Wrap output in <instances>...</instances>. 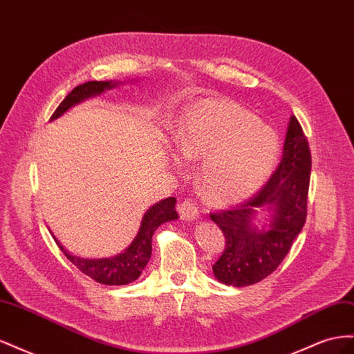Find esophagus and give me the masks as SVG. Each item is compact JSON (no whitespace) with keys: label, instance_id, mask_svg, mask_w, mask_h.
I'll list each match as a JSON object with an SVG mask.
<instances>
[{"label":"esophagus","instance_id":"esophagus-1","mask_svg":"<svg viewBox=\"0 0 354 354\" xmlns=\"http://www.w3.org/2000/svg\"><path fill=\"white\" fill-rule=\"evenodd\" d=\"M178 214L183 220H195L199 214L198 205L192 199H185L178 203Z\"/></svg>","mask_w":354,"mask_h":354}]
</instances>
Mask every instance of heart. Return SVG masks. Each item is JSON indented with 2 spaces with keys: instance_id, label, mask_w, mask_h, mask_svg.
<instances>
[{
  "instance_id": "1",
  "label": "heart",
  "mask_w": 354,
  "mask_h": 354,
  "mask_svg": "<svg viewBox=\"0 0 354 354\" xmlns=\"http://www.w3.org/2000/svg\"><path fill=\"white\" fill-rule=\"evenodd\" d=\"M176 146L187 159H202L199 180L217 203L248 198L269 178L281 152L279 136L260 118L224 100H203L186 111Z\"/></svg>"
}]
</instances>
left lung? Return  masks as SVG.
<instances>
[{
    "label": "left lung",
    "mask_w": 354,
    "mask_h": 354,
    "mask_svg": "<svg viewBox=\"0 0 354 354\" xmlns=\"http://www.w3.org/2000/svg\"><path fill=\"white\" fill-rule=\"evenodd\" d=\"M312 153L297 118L289 120L281 164L252 196L229 209L209 212L226 243L212 264L217 279L226 285L248 286L266 279L279 266L301 232L307 217ZM274 212L271 229L257 232L250 224L255 210Z\"/></svg>",
    "instance_id": "left-lung-1"
}]
</instances>
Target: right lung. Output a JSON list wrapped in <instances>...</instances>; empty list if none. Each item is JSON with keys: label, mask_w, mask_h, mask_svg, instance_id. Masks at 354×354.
<instances>
[{"label": "right lung", "mask_w": 354, "mask_h": 354, "mask_svg": "<svg viewBox=\"0 0 354 354\" xmlns=\"http://www.w3.org/2000/svg\"><path fill=\"white\" fill-rule=\"evenodd\" d=\"M116 82L112 81H88L75 87L63 102L57 106L55 113L50 120H56L63 112H66L71 106L82 102L91 95L100 94L102 91L115 87ZM178 218L176 211V198L171 196L158 202L156 205L149 208L142 220L140 230H138L136 239L128 248L112 259L100 260H85L80 257H73L65 251V248L56 241L60 251L66 255V259L80 269L84 274L90 276L91 279L104 285H127L136 281L142 274L146 264L151 260L152 255V236L155 230L165 221Z\"/></svg>", "instance_id": "obj_1"}]
</instances>
